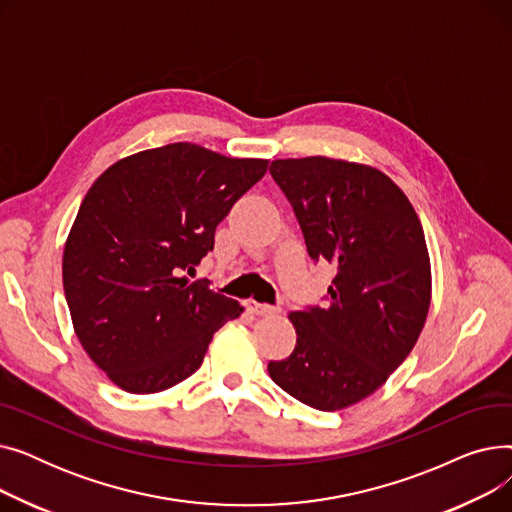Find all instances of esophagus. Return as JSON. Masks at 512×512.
I'll return each mask as SVG.
<instances>
[{
	"label": "esophagus",
	"mask_w": 512,
	"mask_h": 512,
	"mask_svg": "<svg viewBox=\"0 0 512 512\" xmlns=\"http://www.w3.org/2000/svg\"><path fill=\"white\" fill-rule=\"evenodd\" d=\"M249 311L255 313V315H276V313H280L278 307L265 305V303H255V301H249Z\"/></svg>",
	"instance_id": "obj_1"
}]
</instances>
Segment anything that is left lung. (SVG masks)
I'll return each mask as SVG.
<instances>
[{
  "label": "left lung",
  "instance_id": "left-lung-1",
  "mask_svg": "<svg viewBox=\"0 0 512 512\" xmlns=\"http://www.w3.org/2000/svg\"><path fill=\"white\" fill-rule=\"evenodd\" d=\"M270 174L290 201L313 261L336 265L326 307L292 311L290 357L272 380L319 411L378 390L409 357L432 301L425 234L407 195L380 170L330 157L276 159Z\"/></svg>",
  "mask_w": 512,
  "mask_h": 512
}]
</instances>
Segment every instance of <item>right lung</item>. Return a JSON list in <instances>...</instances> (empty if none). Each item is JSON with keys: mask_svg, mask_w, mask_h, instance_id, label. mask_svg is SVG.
Returning <instances> with one entry per match:
<instances>
[{"mask_svg": "<svg viewBox=\"0 0 512 512\" xmlns=\"http://www.w3.org/2000/svg\"><path fill=\"white\" fill-rule=\"evenodd\" d=\"M267 164L172 143L116 161L89 188L64 247V292L80 344L118 388L180 384L242 313L184 274L213 251L215 228Z\"/></svg>", "mask_w": 512, "mask_h": 512, "instance_id": "1", "label": "right lung"}]
</instances>
